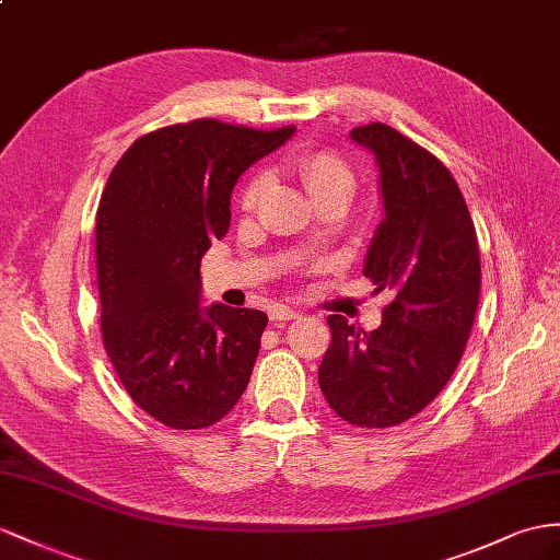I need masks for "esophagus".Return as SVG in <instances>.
<instances>
[{
    "label": "esophagus",
    "instance_id": "1",
    "mask_svg": "<svg viewBox=\"0 0 560 560\" xmlns=\"http://www.w3.org/2000/svg\"><path fill=\"white\" fill-rule=\"evenodd\" d=\"M298 317H300V314L291 307H275V310H271V319H275V322H291V319H298Z\"/></svg>",
    "mask_w": 560,
    "mask_h": 560
}]
</instances>
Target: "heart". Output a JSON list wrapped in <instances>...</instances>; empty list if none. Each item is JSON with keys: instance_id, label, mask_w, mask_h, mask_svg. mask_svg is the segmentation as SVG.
I'll use <instances>...</instances> for the list:
<instances>
[{"instance_id": "1", "label": "heart", "mask_w": 560, "mask_h": 560, "mask_svg": "<svg viewBox=\"0 0 560 560\" xmlns=\"http://www.w3.org/2000/svg\"><path fill=\"white\" fill-rule=\"evenodd\" d=\"M298 179L303 182L314 206L324 203V200H340V203H350L357 189V177L352 167L342 161L338 153L331 151H305L293 158L291 163ZM269 186L267 175H253L248 184L243 186L241 194V210L253 212L260 203Z\"/></svg>"}]
</instances>
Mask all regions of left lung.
<instances>
[{"label":"left lung","instance_id":"1","mask_svg":"<svg viewBox=\"0 0 560 560\" xmlns=\"http://www.w3.org/2000/svg\"><path fill=\"white\" fill-rule=\"evenodd\" d=\"M350 139L376 158L385 218L364 277L393 293L374 331L328 317L319 388L342 421L390 428L425 409L462 362L480 298V250L466 200L433 153L383 122Z\"/></svg>","mask_w":560,"mask_h":560}]
</instances>
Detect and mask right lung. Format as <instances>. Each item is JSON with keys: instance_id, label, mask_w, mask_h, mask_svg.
Returning a JSON list of instances; mask_svg holds the SVG:
<instances>
[{"instance_id": "right-lung-1", "label": "right lung", "mask_w": 560, "mask_h": 560, "mask_svg": "<svg viewBox=\"0 0 560 560\" xmlns=\"http://www.w3.org/2000/svg\"><path fill=\"white\" fill-rule=\"evenodd\" d=\"M295 127L220 120L139 137L96 210L102 336L127 395L170 428L218 423L246 390L267 314L200 305V257L226 234L238 177Z\"/></svg>"}]
</instances>
